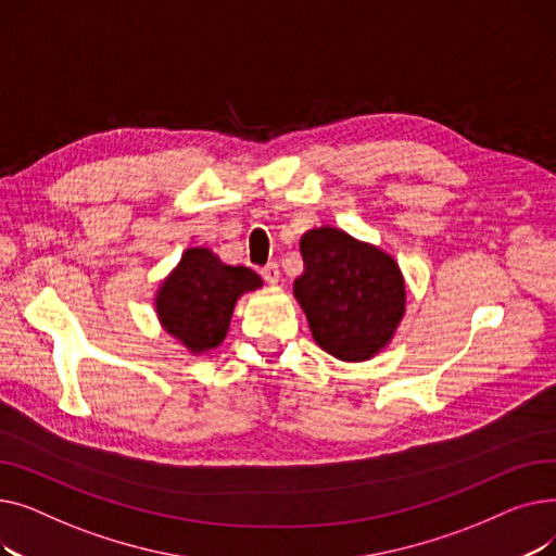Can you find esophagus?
I'll list each match as a JSON object with an SVG mask.
<instances>
[{
  "label": "esophagus",
  "mask_w": 556,
  "mask_h": 556,
  "mask_svg": "<svg viewBox=\"0 0 556 556\" xmlns=\"http://www.w3.org/2000/svg\"><path fill=\"white\" fill-rule=\"evenodd\" d=\"M261 275H263V279H266L268 283H277L279 281V266H277L275 261H270L268 266L261 270Z\"/></svg>",
  "instance_id": "1"
}]
</instances>
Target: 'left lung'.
Segmentation results:
<instances>
[{
    "label": "left lung",
    "instance_id": "8db88e82",
    "mask_svg": "<svg viewBox=\"0 0 556 556\" xmlns=\"http://www.w3.org/2000/svg\"><path fill=\"white\" fill-rule=\"evenodd\" d=\"M295 279L313 340L338 361L361 363L386 349L405 315V281L394 256L338 227L308 229Z\"/></svg>",
    "mask_w": 556,
    "mask_h": 556
}]
</instances>
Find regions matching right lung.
<instances>
[{"mask_svg": "<svg viewBox=\"0 0 556 556\" xmlns=\"http://www.w3.org/2000/svg\"><path fill=\"white\" fill-rule=\"evenodd\" d=\"M261 286L254 270L227 266L210 248H189L157 288L155 313L168 336L204 354L225 340L239 298Z\"/></svg>", "mask_w": 556, "mask_h": 556, "instance_id": "1", "label": "right lung"}]
</instances>
